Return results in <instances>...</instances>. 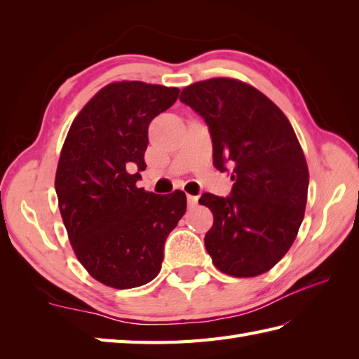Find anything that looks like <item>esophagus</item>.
Returning a JSON list of instances; mask_svg holds the SVG:
<instances>
[{"label": "esophagus", "mask_w": 359, "mask_h": 359, "mask_svg": "<svg viewBox=\"0 0 359 359\" xmlns=\"http://www.w3.org/2000/svg\"><path fill=\"white\" fill-rule=\"evenodd\" d=\"M187 199H188V207L189 208L197 207V201H199V197H197V196H188Z\"/></svg>", "instance_id": "obj_1"}]
</instances>
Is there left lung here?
Here are the masks:
<instances>
[{"mask_svg":"<svg viewBox=\"0 0 359 359\" xmlns=\"http://www.w3.org/2000/svg\"><path fill=\"white\" fill-rule=\"evenodd\" d=\"M180 102L205 120L212 162L231 172V194L205 193L215 216L205 248L220 271L253 278L276 265L296 239L307 203L309 168L292 125L261 90L233 79L185 88Z\"/></svg>","mask_w":359,"mask_h":359,"instance_id":"left-lung-1","label":"left lung"}]
</instances>
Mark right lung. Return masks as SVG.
I'll return each instance as SVG.
<instances>
[{"instance_id": "right-lung-1", "label": "right lung", "mask_w": 359, "mask_h": 359, "mask_svg": "<svg viewBox=\"0 0 359 359\" xmlns=\"http://www.w3.org/2000/svg\"><path fill=\"white\" fill-rule=\"evenodd\" d=\"M179 93L143 81L111 83L67 133L55 175L60 212L79 261L108 287L154 279L168 234L187 211L184 191L158 196L135 187L147 170L148 126Z\"/></svg>"}]
</instances>
